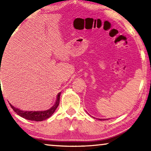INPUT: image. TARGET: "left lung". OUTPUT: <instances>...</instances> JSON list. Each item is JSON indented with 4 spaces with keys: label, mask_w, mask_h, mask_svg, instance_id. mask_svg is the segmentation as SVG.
I'll use <instances>...</instances> for the list:
<instances>
[{
    "label": "left lung",
    "mask_w": 151,
    "mask_h": 151,
    "mask_svg": "<svg viewBox=\"0 0 151 151\" xmlns=\"http://www.w3.org/2000/svg\"><path fill=\"white\" fill-rule=\"evenodd\" d=\"M99 120H106V119H98Z\"/></svg>",
    "instance_id": "1"
}]
</instances>
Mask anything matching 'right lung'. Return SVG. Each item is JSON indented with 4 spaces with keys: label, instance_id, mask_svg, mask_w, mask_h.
Wrapping results in <instances>:
<instances>
[{
    "label": "right lung",
    "instance_id": "1",
    "mask_svg": "<svg viewBox=\"0 0 151 151\" xmlns=\"http://www.w3.org/2000/svg\"><path fill=\"white\" fill-rule=\"evenodd\" d=\"M61 93L60 92L57 96V99L55 101V104L53 106L50 108L48 110L46 111H22L20 110L16 107H14L13 105H12L9 103L10 106L12 108V109L17 113L18 115H20V117H23V118L28 119V120H32V121H42L45 119H48L49 117H50L51 115L53 114V113L55 112V109H57V107L58 106L59 102H60V96Z\"/></svg>",
    "mask_w": 151,
    "mask_h": 151
}]
</instances>
